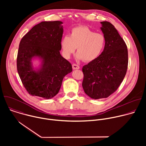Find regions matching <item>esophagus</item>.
<instances>
[{
    "label": "esophagus",
    "instance_id": "34e87169",
    "mask_svg": "<svg viewBox=\"0 0 146 146\" xmlns=\"http://www.w3.org/2000/svg\"><path fill=\"white\" fill-rule=\"evenodd\" d=\"M72 68L74 70H76V69H80V66L76 64H73L72 65Z\"/></svg>",
    "mask_w": 146,
    "mask_h": 146
}]
</instances>
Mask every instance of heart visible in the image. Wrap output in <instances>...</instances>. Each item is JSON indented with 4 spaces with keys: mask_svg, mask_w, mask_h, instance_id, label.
<instances>
[{
    "mask_svg": "<svg viewBox=\"0 0 146 146\" xmlns=\"http://www.w3.org/2000/svg\"><path fill=\"white\" fill-rule=\"evenodd\" d=\"M106 38L100 33H94L87 27L73 28L69 36L60 40L62 54L67 59L70 58L77 47L76 58L84 62H91L96 59L105 48Z\"/></svg>",
    "mask_w": 146,
    "mask_h": 146,
    "instance_id": "1",
    "label": "heart"
}]
</instances>
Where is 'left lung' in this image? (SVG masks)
<instances>
[{
	"instance_id": "obj_1",
	"label": "left lung",
	"mask_w": 146,
	"mask_h": 146,
	"mask_svg": "<svg viewBox=\"0 0 146 146\" xmlns=\"http://www.w3.org/2000/svg\"><path fill=\"white\" fill-rule=\"evenodd\" d=\"M106 38L105 48L95 60L82 68V88L94 99L106 98L114 93L126 74L128 56L125 41L109 22L100 23Z\"/></svg>"
}]
</instances>
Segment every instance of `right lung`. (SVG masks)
<instances>
[{
	"label": "right lung",
	"mask_w": 146,
	"mask_h": 146,
	"mask_svg": "<svg viewBox=\"0 0 146 146\" xmlns=\"http://www.w3.org/2000/svg\"><path fill=\"white\" fill-rule=\"evenodd\" d=\"M63 23L43 21L33 27L21 39L17 59L23 84L32 96L51 99L60 88L64 77L72 72L70 62L60 54ZM39 65L34 67L33 60Z\"/></svg>",
	"instance_id": "right-lung-1"
}]
</instances>
